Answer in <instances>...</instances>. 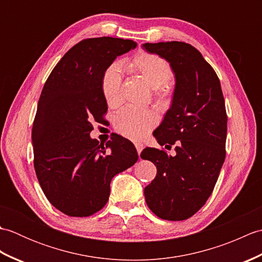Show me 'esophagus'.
Returning a JSON list of instances; mask_svg holds the SVG:
<instances>
[{
	"label": "esophagus",
	"mask_w": 262,
	"mask_h": 262,
	"mask_svg": "<svg viewBox=\"0 0 262 262\" xmlns=\"http://www.w3.org/2000/svg\"><path fill=\"white\" fill-rule=\"evenodd\" d=\"M135 147H136V149H137V153H138V155L141 154V152L143 151V148H144V145L142 143H136L135 144Z\"/></svg>",
	"instance_id": "esophagus-1"
}]
</instances>
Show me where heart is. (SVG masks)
<instances>
[{
    "instance_id": "b5f03b06",
    "label": "heart",
    "mask_w": 262,
    "mask_h": 262,
    "mask_svg": "<svg viewBox=\"0 0 262 262\" xmlns=\"http://www.w3.org/2000/svg\"><path fill=\"white\" fill-rule=\"evenodd\" d=\"M122 66L129 74L140 76L152 86V97L161 107H168L176 91L173 70L164 57L146 51H140L126 58ZM102 96L110 108L122 103V76L118 65L111 64L102 72L100 81ZM158 113L152 108H125L115 117L114 126L122 136L143 140L158 125Z\"/></svg>"
}]
</instances>
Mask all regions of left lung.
<instances>
[{"label":"left lung","instance_id":"obj_1","mask_svg":"<svg viewBox=\"0 0 262 262\" xmlns=\"http://www.w3.org/2000/svg\"><path fill=\"white\" fill-rule=\"evenodd\" d=\"M164 57L176 74L171 108L155 132L161 146L176 144L171 157L146 147L141 158L157 166V177L144 189L153 213L166 221H185L203 207L214 190L225 160L227 115L220 79L203 55L182 41L144 43Z\"/></svg>","mask_w":262,"mask_h":262}]
</instances>
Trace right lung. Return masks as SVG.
Listing matches in <instances>:
<instances>
[{"mask_svg": "<svg viewBox=\"0 0 262 262\" xmlns=\"http://www.w3.org/2000/svg\"><path fill=\"white\" fill-rule=\"evenodd\" d=\"M136 47L129 39L86 38L55 66L42 88L32 126L33 165L43 193L54 207L73 217L96 214L107 204L111 179L138 160L130 141L115 135L92 140L108 104L100 81L119 55Z\"/></svg>", "mask_w": 262, "mask_h": 262, "instance_id": "1", "label": "right lung"}]
</instances>
